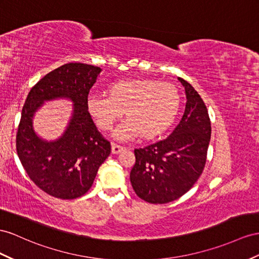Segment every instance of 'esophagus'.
Listing matches in <instances>:
<instances>
[{"mask_svg": "<svg viewBox=\"0 0 259 259\" xmlns=\"http://www.w3.org/2000/svg\"><path fill=\"white\" fill-rule=\"evenodd\" d=\"M122 150H124V147H122V145H119V144H117V143H115V142L111 143V152H112V153H114V154L120 153V152H121Z\"/></svg>", "mask_w": 259, "mask_h": 259, "instance_id": "esophagus-1", "label": "esophagus"}]
</instances>
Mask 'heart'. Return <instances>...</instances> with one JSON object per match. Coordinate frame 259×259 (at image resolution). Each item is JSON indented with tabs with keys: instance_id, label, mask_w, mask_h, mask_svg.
Returning <instances> with one entry per match:
<instances>
[{
	"instance_id": "1",
	"label": "heart",
	"mask_w": 259,
	"mask_h": 259,
	"mask_svg": "<svg viewBox=\"0 0 259 259\" xmlns=\"http://www.w3.org/2000/svg\"><path fill=\"white\" fill-rule=\"evenodd\" d=\"M108 94H92L88 109L102 130H110L124 114L128 118L114 132L119 140L160 136L174 122L181 96L174 85L153 79L127 78L108 86Z\"/></svg>"
}]
</instances>
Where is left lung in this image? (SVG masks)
I'll return each instance as SVG.
<instances>
[{"mask_svg": "<svg viewBox=\"0 0 259 259\" xmlns=\"http://www.w3.org/2000/svg\"><path fill=\"white\" fill-rule=\"evenodd\" d=\"M186 91L182 120L165 139L135 149L136 164L130 182L138 197L153 204L181 198L202 174L211 137L208 109L187 81L178 77Z\"/></svg>", "mask_w": 259, "mask_h": 259, "instance_id": "obj_1", "label": "left lung"}]
</instances>
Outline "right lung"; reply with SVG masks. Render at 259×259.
<instances>
[{
    "mask_svg": "<svg viewBox=\"0 0 259 259\" xmlns=\"http://www.w3.org/2000/svg\"><path fill=\"white\" fill-rule=\"evenodd\" d=\"M101 68L66 63L49 72L32 86L26 98L16 134V150L30 180L46 194L70 200L92 187L99 166L110 154L88 109V98ZM68 97L75 103L70 125L55 143L39 139L32 129V116L44 100Z\"/></svg>",
    "mask_w": 259,
    "mask_h": 259,
    "instance_id": "obj_1",
    "label": "right lung"
}]
</instances>
